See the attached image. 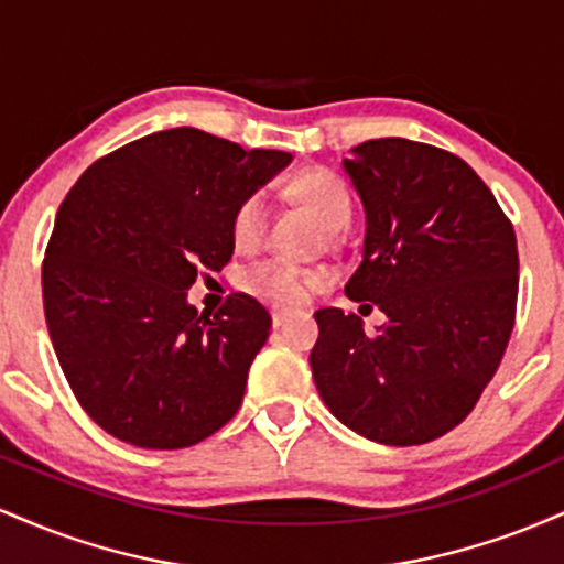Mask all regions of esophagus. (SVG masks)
<instances>
[{
  "mask_svg": "<svg viewBox=\"0 0 564 564\" xmlns=\"http://www.w3.org/2000/svg\"><path fill=\"white\" fill-rule=\"evenodd\" d=\"M273 326L278 328V326H283V323H286L289 318H291V310H283V307H273Z\"/></svg>",
  "mask_w": 564,
  "mask_h": 564,
  "instance_id": "1",
  "label": "esophagus"
}]
</instances>
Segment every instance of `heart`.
Instances as JSON below:
<instances>
[{
  "label": "heart",
  "instance_id": "obj_1",
  "mask_svg": "<svg viewBox=\"0 0 564 564\" xmlns=\"http://www.w3.org/2000/svg\"><path fill=\"white\" fill-rule=\"evenodd\" d=\"M289 196L300 200L304 209L310 212L321 223L323 230L339 232L347 228L352 219V193H349L347 183L336 177L334 172L326 170H307L300 172L289 183ZM268 228V204L262 196H249L232 215V243L236 249L251 251L257 249ZM323 275L315 270L296 268L283 260H268L254 264L243 278L246 289L254 294L264 296V300L283 302V304H300L321 286Z\"/></svg>",
  "mask_w": 564,
  "mask_h": 564
}]
</instances>
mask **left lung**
<instances>
[{
    "label": "left lung",
    "mask_w": 564,
    "mask_h": 564,
    "mask_svg": "<svg viewBox=\"0 0 564 564\" xmlns=\"http://www.w3.org/2000/svg\"><path fill=\"white\" fill-rule=\"evenodd\" d=\"M349 153L341 166L366 236L345 294L387 321L366 334L355 313L318 310L310 368L349 430L422 445L469 416L501 364L514 328L517 238L488 185L453 153L403 138Z\"/></svg>",
    "instance_id": "1"
}]
</instances>
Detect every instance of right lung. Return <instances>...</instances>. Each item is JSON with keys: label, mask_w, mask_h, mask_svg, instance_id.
Here are the masks:
<instances>
[{"label": "right lung", "mask_w": 564, "mask_h": 564, "mask_svg": "<svg viewBox=\"0 0 564 564\" xmlns=\"http://www.w3.org/2000/svg\"><path fill=\"white\" fill-rule=\"evenodd\" d=\"M291 159L180 127L108 153L70 187L44 254V318L108 435L174 451L236 416L273 321L246 294L198 315L187 289L228 264L232 215Z\"/></svg>", "instance_id": "add662e5"}]
</instances>
